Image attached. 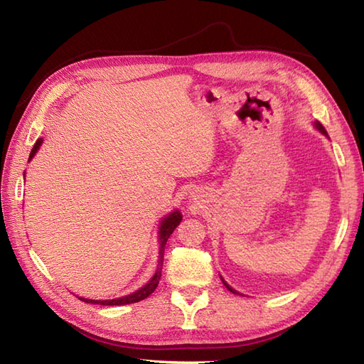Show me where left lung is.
<instances>
[{
  "label": "left lung",
  "instance_id": "8db88e82",
  "mask_svg": "<svg viewBox=\"0 0 364 364\" xmlns=\"http://www.w3.org/2000/svg\"><path fill=\"white\" fill-rule=\"evenodd\" d=\"M316 128H318L319 131H322V133H323V134H327V131H326V129H323V127L321 125V123H319V122H316ZM223 284H225V286H227V288H228V289H230L231 292H235V294H236V291H235V289H231V288H230V286H228V284H227L225 282H223Z\"/></svg>",
  "mask_w": 364,
  "mask_h": 364
}]
</instances>
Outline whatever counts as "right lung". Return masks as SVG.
<instances>
[{
    "mask_svg": "<svg viewBox=\"0 0 364 364\" xmlns=\"http://www.w3.org/2000/svg\"><path fill=\"white\" fill-rule=\"evenodd\" d=\"M42 144V139H38V141L36 142V145L33 146V150H31V154H29V159L34 156L36 151L38 150V146H41ZM183 219V215L178 213V211H173L172 214H168L167 218L162 220L161 223V230H159V239H161V259L159 262L162 264V252H164V247H166V242L167 239L170 237V235L173 233V230L180 225V222ZM159 278H161V269L156 270V274H154V277L151 278V280L146 283L144 288H141L139 291L129 294V296H125L122 299H114V300H89V299H81L84 301H87V304H98V305H128V304H136V301H141L144 299H146L150 296V294L156 289V286L159 283Z\"/></svg>",
    "mask_w": 364,
    "mask_h": 364,
    "instance_id": "1",
    "label": "right lung"
}]
</instances>
